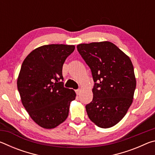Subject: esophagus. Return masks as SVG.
Returning a JSON list of instances; mask_svg holds the SVG:
<instances>
[{
    "label": "esophagus",
    "instance_id": "obj_1",
    "mask_svg": "<svg viewBox=\"0 0 155 155\" xmlns=\"http://www.w3.org/2000/svg\"><path fill=\"white\" fill-rule=\"evenodd\" d=\"M81 90H76V93H77V95H79L80 94V93H81Z\"/></svg>",
    "mask_w": 155,
    "mask_h": 155
}]
</instances>
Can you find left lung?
<instances>
[{
	"label": "left lung",
	"mask_w": 155,
	"mask_h": 155,
	"mask_svg": "<svg viewBox=\"0 0 155 155\" xmlns=\"http://www.w3.org/2000/svg\"><path fill=\"white\" fill-rule=\"evenodd\" d=\"M77 50L94 81L93 100L85 106L89 118L101 128L114 127L133 103L136 79L132 62L110 41L81 44Z\"/></svg>",
	"instance_id": "left-lung-1"
}]
</instances>
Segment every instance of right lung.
<instances>
[{"mask_svg":"<svg viewBox=\"0 0 155 155\" xmlns=\"http://www.w3.org/2000/svg\"><path fill=\"white\" fill-rule=\"evenodd\" d=\"M74 48V45H44L31 52L22 63L18 90L23 106L41 127L54 128L68 116L76 93L64 87L62 68Z\"/></svg>","mask_w":155,"mask_h":155,"instance_id":"obj_1","label":"right lung"}]
</instances>
